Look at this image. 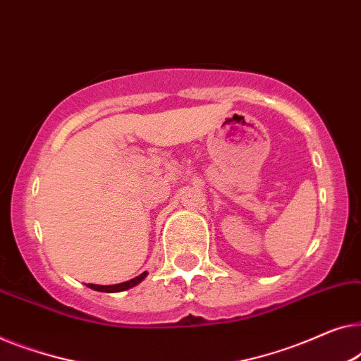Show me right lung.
<instances>
[{"label":"right lung","instance_id":"obj_1","mask_svg":"<svg viewBox=\"0 0 361 361\" xmlns=\"http://www.w3.org/2000/svg\"><path fill=\"white\" fill-rule=\"evenodd\" d=\"M146 275H148V271H143V274H140L138 276H135V279L127 280V281H122V283H117V285L87 283L86 286H90L91 290L102 291V293H118V291H125V290H128V288H133V286H137L140 281H143L146 279Z\"/></svg>","mask_w":361,"mask_h":361}]
</instances>
